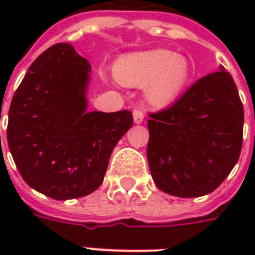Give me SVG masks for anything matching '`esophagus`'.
Instances as JSON below:
<instances>
[{"mask_svg": "<svg viewBox=\"0 0 255 255\" xmlns=\"http://www.w3.org/2000/svg\"><path fill=\"white\" fill-rule=\"evenodd\" d=\"M133 115V122L136 123V124H139V123L143 122L144 119V109L143 106H139V108H135L132 112Z\"/></svg>", "mask_w": 255, "mask_h": 255, "instance_id": "obj_1", "label": "esophagus"}]
</instances>
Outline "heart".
I'll return each instance as SVG.
<instances>
[{
	"instance_id": "heart-1",
	"label": "heart",
	"mask_w": 255,
	"mask_h": 255,
	"mask_svg": "<svg viewBox=\"0 0 255 255\" xmlns=\"http://www.w3.org/2000/svg\"><path fill=\"white\" fill-rule=\"evenodd\" d=\"M115 76L126 86L146 84V95L157 105L169 104L190 79L187 58L165 49L128 54L115 67Z\"/></svg>"
}]
</instances>
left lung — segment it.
Segmentation results:
<instances>
[{"label":"left lung","mask_w":255,"mask_h":255,"mask_svg":"<svg viewBox=\"0 0 255 255\" xmlns=\"http://www.w3.org/2000/svg\"><path fill=\"white\" fill-rule=\"evenodd\" d=\"M149 116L147 160L161 191L180 198L206 195L239 160L245 112L224 68L198 79L172 105Z\"/></svg>","instance_id":"obj_1"}]
</instances>
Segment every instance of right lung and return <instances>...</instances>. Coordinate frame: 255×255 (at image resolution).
I'll return each instance as SVG.
<instances>
[{
    "instance_id": "right-lung-1",
    "label": "right lung",
    "mask_w": 255,
    "mask_h": 255,
    "mask_svg": "<svg viewBox=\"0 0 255 255\" xmlns=\"http://www.w3.org/2000/svg\"><path fill=\"white\" fill-rule=\"evenodd\" d=\"M90 64L71 45L38 56L9 108L6 138L24 182L53 199L100 187L116 143L132 127L129 111L87 112Z\"/></svg>"
}]
</instances>
